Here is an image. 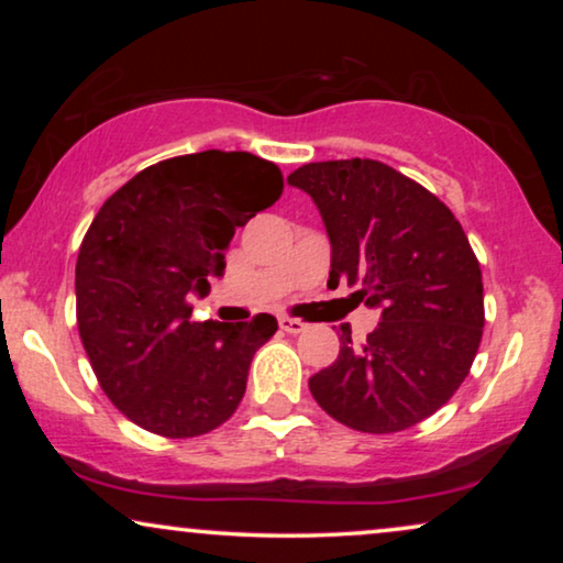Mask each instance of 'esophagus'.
Listing matches in <instances>:
<instances>
[{
    "label": "esophagus",
    "instance_id": "34e87169",
    "mask_svg": "<svg viewBox=\"0 0 563 563\" xmlns=\"http://www.w3.org/2000/svg\"><path fill=\"white\" fill-rule=\"evenodd\" d=\"M279 328L284 330V333H291V335H297V333H302V330L307 328L302 320H295V318H282L279 320Z\"/></svg>",
    "mask_w": 563,
    "mask_h": 563
}]
</instances>
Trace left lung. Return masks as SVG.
I'll return each mask as SVG.
<instances>
[{
	"label": "left lung",
	"instance_id": "left-lung-1",
	"mask_svg": "<svg viewBox=\"0 0 563 563\" xmlns=\"http://www.w3.org/2000/svg\"><path fill=\"white\" fill-rule=\"evenodd\" d=\"M287 181L325 222L328 287L345 282L382 310L361 345L341 328V353L310 379L312 397L361 433L418 426L456 395L482 343V268L464 228L433 191L382 161H318Z\"/></svg>",
	"mask_w": 563,
	"mask_h": 563
}]
</instances>
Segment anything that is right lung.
<instances>
[{
    "instance_id": "obj_1",
    "label": "right lung",
    "mask_w": 563,
    "mask_h": 563,
    "mask_svg": "<svg viewBox=\"0 0 563 563\" xmlns=\"http://www.w3.org/2000/svg\"><path fill=\"white\" fill-rule=\"evenodd\" d=\"M245 151L158 161L99 207L76 258V322L110 402L148 433L195 438L238 410L276 318L191 322L189 295L225 268L235 228L282 197Z\"/></svg>"
}]
</instances>
